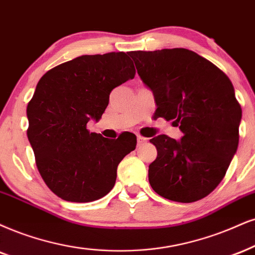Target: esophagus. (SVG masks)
I'll use <instances>...</instances> for the list:
<instances>
[{"mask_svg":"<svg viewBox=\"0 0 255 255\" xmlns=\"http://www.w3.org/2000/svg\"><path fill=\"white\" fill-rule=\"evenodd\" d=\"M147 142V138L143 137V136H137V144L138 145H142V144Z\"/></svg>","mask_w":255,"mask_h":255,"instance_id":"obj_1","label":"esophagus"}]
</instances>
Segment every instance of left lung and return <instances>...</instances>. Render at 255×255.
<instances>
[{
  "label": "left lung",
  "instance_id": "obj_1",
  "mask_svg": "<svg viewBox=\"0 0 255 255\" xmlns=\"http://www.w3.org/2000/svg\"><path fill=\"white\" fill-rule=\"evenodd\" d=\"M157 105L153 117L180 127V140L159 134L150 139L157 158L149 182L164 199L190 203L209 195L226 172L239 144L241 106L224 72L185 48L130 52Z\"/></svg>",
  "mask_w": 255,
  "mask_h": 255
}]
</instances>
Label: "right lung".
<instances>
[{
  "label": "right lung",
  "instance_id": "1",
  "mask_svg": "<svg viewBox=\"0 0 255 255\" xmlns=\"http://www.w3.org/2000/svg\"><path fill=\"white\" fill-rule=\"evenodd\" d=\"M133 62L124 52L81 55L46 72L28 103L27 136L41 177L56 196L92 202L110 193L117 168L136 149L133 133L109 139L86 125L109 105L111 91L133 79Z\"/></svg>",
  "mask_w": 255,
  "mask_h": 255
}]
</instances>
